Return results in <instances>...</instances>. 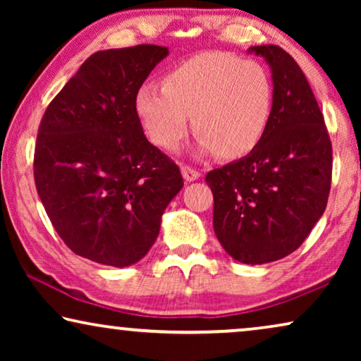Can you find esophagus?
<instances>
[{
  "label": "esophagus",
  "instance_id": "obj_1",
  "mask_svg": "<svg viewBox=\"0 0 361 361\" xmlns=\"http://www.w3.org/2000/svg\"><path fill=\"white\" fill-rule=\"evenodd\" d=\"M180 169H182V176H184L185 182H194L197 179H200V172L199 171L192 169V167H189V166H182Z\"/></svg>",
  "mask_w": 361,
  "mask_h": 361
}]
</instances>
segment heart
Listing matches in <instances>:
<instances>
[{
	"label": "heart",
	"mask_w": 361,
	"mask_h": 361,
	"mask_svg": "<svg viewBox=\"0 0 361 361\" xmlns=\"http://www.w3.org/2000/svg\"><path fill=\"white\" fill-rule=\"evenodd\" d=\"M274 108L269 72L255 61L226 52H205L182 62L164 77V85L137 88L135 111L152 145L179 149L190 115L199 131L195 151L233 159L263 140Z\"/></svg>",
	"instance_id": "heart-1"
}]
</instances>
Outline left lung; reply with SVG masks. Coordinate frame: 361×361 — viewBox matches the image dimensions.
Listing matches in <instances>:
<instances>
[{
  "mask_svg": "<svg viewBox=\"0 0 361 361\" xmlns=\"http://www.w3.org/2000/svg\"><path fill=\"white\" fill-rule=\"evenodd\" d=\"M271 68L274 108L250 154L207 174L214 230L245 264H264L302 245L324 215L332 180V142L304 72L278 46H255Z\"/></svg>",
  "mask_w": 361,
  "mask_h": 361,
  "instance_id": "8db88e82",
  "label": "left lung"
}]
</instances>
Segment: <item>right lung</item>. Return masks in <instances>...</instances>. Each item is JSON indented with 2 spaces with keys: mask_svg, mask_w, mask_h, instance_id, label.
I'll use <instances>...</instances> for the list:
<instances>
[{
  "mask_svg": "<svg viewBox=\"0 0 361 361\" xmlns=\"http://www.w3.org/2000/svg\"><path fill=\"white\" fill-rule=\"evenodd\" d=\"M169 49L142 44L95 52L44 113L34 180L54 228L95 263L126 268L145 258L179 167L146 140L135 97Z\"/></svg>",
  "mask_w": 361,
  "mask_h": 361,
  "instance_id": "add662e5",
  "label": "right lung"
}]
</instances>
